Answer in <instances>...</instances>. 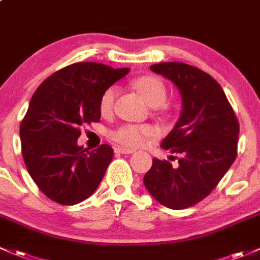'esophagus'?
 Wrapping results in <instances>:
<instances>
[{
  "label": "esophagus",
  "mask_w": 260,
  "mask_h": 260,
  "mask_svg": "<svg viewBox=\"0 0 260 260\" xmlns=\"http://www.w3.org/2000/svg\"><path fill=\"white\" fill-rule=\"evenodd\" d=\"M114 152L119 153V154H132L135 151H133V149L123 148V147H117V148H114Z\"/></svg>",
  "instance_id": "obj_1"
}]
</instances>
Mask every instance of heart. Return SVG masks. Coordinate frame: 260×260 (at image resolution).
<instances>
[{
    "instance_id": "heart-1",
    "label": "heart",
    "mask_w": 260,
    "mask_h": 260,
    "mask_svg": "<svg viewBox=\"0 0 260 260\" xmlns=\"http://www.w3.org/2000/svg\"><path fill=\"white\" fill-rule=\"evenodd\" d=\"M133 86L144 98V101L152 107H158L166 102L167 88L160 78L155 77V76H142L135 80ZM119 89L117 86H109L103 91L100 98L101 113H111ZM157 133V128L151 124H122L116 129L111 131L109 137L112 141L117 142L122 146L136 148V147L143 146L147 139L153 137Z\"/></svg>"
}]
</instances>
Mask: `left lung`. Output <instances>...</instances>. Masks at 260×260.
<instances>
[{
    "label": "left lung",
    "instance_id": "obj_1",
    "mask_svg": "<svg viewBox=\"0 0 260 260\" xmlns=\"http://www.w3.org/2000/svg\"><path fill=\"white\" fill-rule=\"evenodd\" d=\"M151 70L173 82L182 95L179 121L160 144L179 155V166L153 158L143 183L167 208L184 209L208 197L233 165L239 123L220 84L204 71L182 62Z\"/></svg>",
    "mask_w": 260,
    "mask_h": 260
}]
</instances>
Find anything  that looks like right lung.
I'll use <instances>...</instances> for the list:
<instances>
[{"label":"right lung","mask_w":260,"mask_h":260,"mask_svg":"<svg viewBox=\"0 0 260 260\" xmlns=\"http://www.w3.org/2000/svg\"><path fill=\"white\" fill-rule=\"evenodd\" d=\"M129 68L80 62L57 71L36 89L20 125L24 165L41 192L72 206L94 193L113 158L102 144L94 151L77 146L80 128L100 122V98Z\"/></svg>","instance_id":"obj_1"}]
</instances>
